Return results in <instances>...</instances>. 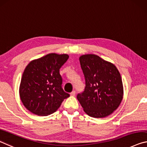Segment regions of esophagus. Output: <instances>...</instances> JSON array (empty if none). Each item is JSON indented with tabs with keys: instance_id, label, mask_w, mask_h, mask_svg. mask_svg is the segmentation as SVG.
Wrapping results in <instances>:
<instances>
[{
	"instance_id": "esophagus-1",
	"label": "esophagus",
	"mask_w": 147,
	"mask_h": 147,
	"mask_svg": "<svg viewBox=\"0 0 147 147\" xmlns=\"http://www.w3.org/2000/svg\"><path fill=\"white\" fill-rule=\"evenodd\" d=\"M76 91L74 90V91H72V92L70 93V95H71V96H76Z\"/></svg>"
}]
</instances>
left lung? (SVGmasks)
Segmentation results:
<instances>
[{
    "label": "left lung",
    "mask_w": 147,
    "mask_h": 147,
    "mask_svg": "<svg viewBox=\"0 0 147 147\" xmlns=\"http://www.w3.org/2000/svg\"><path fill=\"white\" fill-rule=\"evenodd\" d=\"M85 87L77 96L84 111L90 117L103 118L116 110L123 98L121 76L114 64L96 55L79 57Z\"/></svg>",
    "instance_id": "8db88e82"
}]
</instances>
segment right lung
Here are the masks:
<instances>
[{"mask_svg": "<svg viewBox=\"0 0 147 147\" xmlns=\"http://www.w3.org/2000/svg\"><path fill=\"white\" fill-rule=\"evenodd\" d=\"M66 54L50 53L28 64L24 70L19 86L23 104L39 116L51 115L59 109L69 94L62 88L60 68L67 61Z\"/></svg>", "mask_w": 147, "mask_h": 147, "instance_id": "add662e5", "label": "right lung"}]
</instances>
